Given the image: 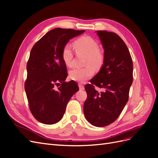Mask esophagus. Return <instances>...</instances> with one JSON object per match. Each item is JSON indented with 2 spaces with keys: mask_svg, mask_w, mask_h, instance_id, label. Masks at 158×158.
Returning <instances> with one entry per match:
<instances>
[{
  "mask_svg": "<svg viewBox=\"0 0 158 158\" xmlns=\"http://www.w3.org/2000/svg\"><path fill=\"white\" fill-rule=\"evenodd\" d=\"M78 86H79V88H80V90H84V86L81 84H78Z\"/></svg>",
  "mask_w": 158,
  "mask_h": 158,
  "instance_id": "obj_1",
  "label": "esophagus"
}]
</instances>
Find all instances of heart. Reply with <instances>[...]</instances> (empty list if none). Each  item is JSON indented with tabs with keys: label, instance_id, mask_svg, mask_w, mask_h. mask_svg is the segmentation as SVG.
I'll return each instance as SVG.
<instances>
[{
	"label": "heart",
	"instance_id": "1",
	"mask_svg": "<svg viewBox=\"0 0 158 158\" xmlns=\"http://www.w3.org/2000/svg\"><path fill=\"white\" fill-rule=\"evenodd\" d=\"M74 48L78 52L87 55L85 64L92 65L95 69H99L103 63V56L99 51V45L92 38L85 36L76 40L74 44ZM62 59L64 63L70 67L73 64V52L71 46L66 45L62 51ZM94 70L91 66L84 68H74L69 72L71 80L78 82H84L85 80L92 77Z\"/></svg>",
	"mask_w": 158,
	"mask_h": 158
}]
</instances>
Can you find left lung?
<instances>
[{
  "label": "left lung",
  "mask_w": 158,
  "mask_h": 158,
  "mask_svg": "<svg viewBox=\"0 0 158 158\" xmlns=\"http://www.w3.org/2000/svg\"><path fill=\"white\" fill-rule=\"evenodd\" d=\"M96 33L104 49L103 64L91 84L85 85L88 97L84 113L92 125L102 127L115 121L128 102L133 64L127 46L117 34L102 30ZM94 85L105 91L99 93Z\"/></svg>",
  "instance_id": "8db88e82"
}]
</instances>
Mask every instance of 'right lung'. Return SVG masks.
<instances>
[{"mask_svg": "<svg viewBox=\"0 0 158 158\" xmlns=\"http://www.w3.org/2000/svg\"><path fill=\"white\" fill-rule=\"evenodd\" d=\"M84 31L55 28L32 47L27 63L25 90L33 116L41 123L59 122L70 99L79 89L74 80L65 82L68 74L62 51L70 40Z\"/></svg>", "mask_w": 158, "mask_h": 158, "instance_id": "1", "label": "right lung"}]
</instances>
